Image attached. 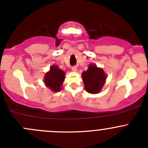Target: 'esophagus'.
I'll use <instances>...</instances> for the list:
<instances>
[{"label":"esophagus","mask_w":148,"mask_h":148,"mask_svg":"<svg viewBox=\"0 0 148 148\" xmlns=\"http://www.w3.org/2000/svg\"><path fill=\"white\" fill-rule=\"evenodd\" d=\"M71 70H72L73 71H77V66H72L71 67Z\"/></svg>","instance_id":"34e87169"}]
</instances>
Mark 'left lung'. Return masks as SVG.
<instances>
[{
  "mask_svg": "<svg viewBox=\"0 0 148 148\" xmlns=\"http://www.w3.org/2000/svg\"><path fill=\"white\" fill-rule=\"evenodd\" d=\"M86 90L89 93L96 94L100 92L105 82L106 74L102 69L95 65H89L86 71L82 74Z\"/></svg>",
  "mask_w": 148,
  "mask_h": 148,
  "instance_id": "left-lung-1",
  "label": "left lung"
}]
</instances>
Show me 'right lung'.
I'll use <instances>...</instances> for the list:
<instances>
[{"label":"right lung","instance_id":"obj_1","mask_svg":"<svg viewBox=\"0 0 148 148\" xmlns=\"http://www.w3.org/2000/svg\"><path fill=\"white\" fill-rule=\"evenodd\" d=\"M64 76L65 73L62 69H59L57 66L53 65L50 68V71L46 74L44 82L52 91L59 92L64 81Z\"/></svg>","mask_w":148,"mask_h":148}]
</instances>
